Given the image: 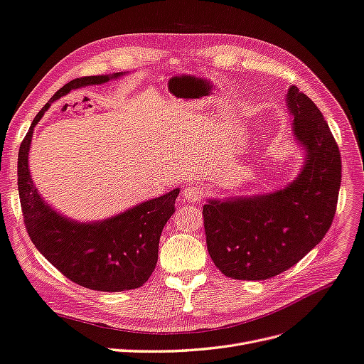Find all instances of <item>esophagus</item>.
I'll use <instances>...</instances> for the list:
<instances>
[{"label": "esophagus", "mask_w": 364, "mask_h": 364, "mask_svg": "<svg viewBox=\"0 0 364 364\" xmlns=\"http://www.w3.org/2000/svg\"><path fill=\"white\" fill-rule=\"evenodd\" d=\"M181 196L183 200L189 203H198L203 196V191L200 188H196V186H188V188L183 189Z\"/></svg>", "instance_id": "obj_1"}]
</instances>
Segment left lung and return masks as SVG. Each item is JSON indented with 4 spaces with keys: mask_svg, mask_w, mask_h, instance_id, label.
Wrapping results in <instances>:
<instances>
[{
    "mask_svg": "<svg viewBox=\"0 0 364 364\" xmlns=\"http://www.w3.org/2000/svg\"><path fill=\"white\" fill-rule=\"evenodd\" d=\"M305 161L285 188L209 198L203 207L207 250L227 277L264 280L287 272L323 240L334 220L341 159L323 114L296 85L287 92Z\"/></svg>",
    "mask_w": 364,
    "mask_h": 364,
    "instance_id": "8db88e82",
    "label": "left lung"
}]
</instances>
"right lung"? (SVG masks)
Instances as JSON below:
<instances>
[{
	"mask_svg": "<svg viewBox=\"0 0 364 364\" xmlns=\"http://www.w3.org/2000/svg\"><path fill=\"white\" fill-rule=\"evenodd\" d=\"M124 75L127 71L80 77L58 90L38 112L18 154V192L30 240L39 253L73 282L107 293L139 288L151 277L157 265L163 227L175 212L180 189L105 220L76 221L55 210L41 196L30 175L28 152L33 129L51 103L73 90L107 84Z\"/></svg>",
	"mask_w": 364,
	"mask_h": 364,
	"instance_id": "right-lung-1",
	"label": "right lung"
}]
</instances>
